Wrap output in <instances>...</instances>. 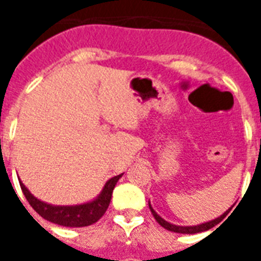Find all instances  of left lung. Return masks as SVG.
<instances>
[{"label": "left lung", "instance_id": "obj_1", "mask_svg": "<svg viewBox=\"0 0 261 261\" xmlns=\"http://www.w3.org/2000/svg\"><path fill=\"white\" fill-rule=\"evenodd\" d=\"M149 208H150L151 214H153V217L155 218V221H157L164 229H167V230L169 231H174V233H182V234H195V233H200V231L210 230L211 227H214L215 225H218V223L226 217L227 213H229V211H226V213H223L219 218L214 219V221H210V222L202 223V225H198V226H177V225H172V223L167 222L165 219L161 218V217L151 208L150 203H149Z\"/></svg>", "mask_w": 261, "mask_h": 261}]
</instances>
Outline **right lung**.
Instances as JSON below:
<instances>
[{
    "mask_svg": "<svg viewBox=\"0 0 261 261\" xmlns=\"http://www.w3.org/2000/svg\"><path fill=\"white\" fill-rule=\"evenodd\" d=\"M120 177H122V174L110 178L106 182V186L97 199H94L93 202L90 203L80 204V206H51V204H47V203L36 199L34 195H31L30 191L27 190L21 181H20V187H21L22 194L25 195L28 203L40 217L50 222L61 225V226L83 227L93 225L104 215L110 206L112 191Z\"/></svg>",
    "mask_w": 261,
    "mask_h": 261,
    "instance_id": "obj_1",
    "label": "right lung"
}]
</instances>
